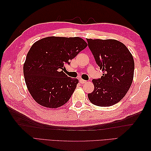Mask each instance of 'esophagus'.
Segmentation results:
<instances>
[{"label": "esophagus", "mask_w": 151, "mask_h": 151, "mask_svg": "<svg viewBox=\"0 0 151 151\" xmlns=\"http://www.w3.org/2000/svg\"><path fill=\"white\" fill-rule=\"evenodd\" d=\"M80 82H81V84H85V83H86V81H85V80H83V79H81L80 80Z\"/></svg>", "instance_id": "34e87169"}]
</instances>
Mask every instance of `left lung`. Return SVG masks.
Instances as JSON below:
<instances>
[{
  "mask_svg": "<svg viewBox=\"0 0 151 151\" xmlns=\"http://www.w3.org/2000/svg\"><path fill=\"white\" fill-rule=\"evenodd\" d=\"M95 62L103 72L92 81L94 90L89 100L99 106H110L123 99L132 83L134 62L127 47L115 40L87 39Z\"/></svg>",
  "mask_w": 151,
  "mask_h": 151,
  "instance_id": "8db88e82",
  "label": "left lung"
}]
</instances>
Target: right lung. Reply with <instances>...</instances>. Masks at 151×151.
I'll list each match as a JSON object with an SVG mask.
<instances>
[{"label": "right lung", "instance_id": "1", "mask_svg": "<svg viewBox=\"0 0 151 151\" xmlns=\"http://www.w3.org/2000/svg\"><path fill=\"white\" fill-rule=\"evenodd\" d=\"M87 45L78 37H47L33 44L23 73L28 91L38 104L56 108L69 100L78 80L69 77L63 70Z\"/></svg>", "mask_w": 151, "mask_h": 151}]
</instances>
